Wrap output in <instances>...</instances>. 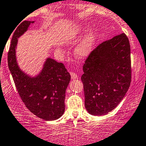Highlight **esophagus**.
Wrapping results in <instances>:
<instances>
[{
  "mask_svg": "<svg viewBox=\"0 0 146 146\" xmlns=\"http://www.w3.org/2000/svg\"><path fill=\"white\" fill-rule=\"evenodd\" d=\"M70 76H71L72 79H76L78 78L77 73H76L75 72H70Z\"/></svg>",
  "mask_w": 146,
  "mask_h": 146,
  "instance_id": "obj_1",
  "label": "esophagus"
}]
</instances>
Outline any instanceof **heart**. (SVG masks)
<instances>
[{"mask_svg":"<svg viewBox=\"0 0 146 146\" xmlns=\"http://www.w3.org/2000/svg\"><path fill=\"white\" fill-rule=\"evenodd\" d=\"M82 31V28H78V29H75L73 31V33L78 34L80 33ZM94 41H95L94 34L92 32H89L76 46V49H75V53H76V56L80 58L85 56L92 49Z\"/></svg>","mask_w":146,"mask_h":146,"instance_id":"1","label":"heart"}]
</instances>
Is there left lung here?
Segmentation results:
<instances>
[{
	"mask_svg": "<svg viewBox=\"0 0 146 146\" xmlns=\"http://www.w3.org/2000/svg\"><path fill=\"white\" fill-rule=\"evenodd\" d=\"M131 47L124 33L94 48L82 66L85 106L88 112L102 116L122 100L131 81Z\"/></svg>",
	"mask_w": 146,
	"mask_h": 146,
	"instance_id": "8db88e82",
	"label": "left lung"
}]
</instances>
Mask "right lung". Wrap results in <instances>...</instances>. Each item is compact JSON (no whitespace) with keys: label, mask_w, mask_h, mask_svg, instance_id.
Returning a JSON list of instances; mask_svg holds the SVG:
<instances>
[{"label":"right lung","mask_w":146,"mask_h":146,"mask_svg":"<svg viewBox=\"0 0 146 146\" xmlns=\"http://www.w3.org/2000/svg\"><path fill=\"white\" fill-rule=\"evenodd\" d=\"M33 23L25 20L15 28L8 53V68L19 95L28 110L44 120H55L64 112L66 90L70 80L64 65L48 58L40 74L30 78L19 68L16 61L17 38Z\"/></svg>","instance_id":"1"}]
</instances>
